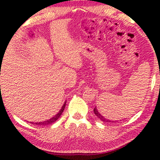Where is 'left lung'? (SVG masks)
I'll use <instances>...</instances> for the list:
<instances>
[{"label":"left lung","mask_w":160,"mask_h":160,"mask_svg":"<svg viewBox=\"0 0 160 160\" xmlns=\"http://www.w3.org/2000/svg\"><path fill=\"white\" fill-rule=\"evenodd\" d=\"M93 111H94V113H95V115L97 116V117H98V118L100 119V120H102V122H111L110 120H107V119L104 118V117H102V115H100V112H99V111L97 109V107H95V108L93 109ZM113 122V121H112V122Z\"/></svg>","instance_id":"8db88e82"}]
</instances>
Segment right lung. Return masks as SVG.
<instances>
[{"label": "right lung", "mask_w": 160, "mask_h": 160, "mask_svg": "<svg viewBox=\"0 0 160 160\" xmlns=\"http://www.w3.org/2000/svg\"><path fill=\"white\" fill-rule=\"evenodd\" d=\"M66 102H64V104H63V107H62V108L60 109V110L59 111L58 113L57 114V115H55L53 117H52L51 119H50V120H47V121H44V122H35V124H37V125H47V124H50V123H53V122H56V121L58 120L59 118H60V116H61L62 112H63V110H64L65 107H66ZM31 123L33 124V122H32Z\"/></svg>", "instance_id": "obj_1"}]
</instances>
